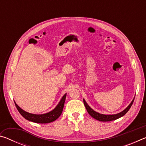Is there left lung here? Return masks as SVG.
Segmentation results:
<instances>
[{
	"instance_id": "left-lung-1",
	"label": "left lung",
	"mask_w": 146,
	"mask_h": 146,
	"mask_svg": "<svg viewBox=\"0 0 146 146\" xmlns=\"http://www.w3.org/2000/svg\"><path fill=\"white\" fill-rule=\"evenodd\" d=\"M134 99H135V98H133L132 102L130 103V104L124 110H123L122 112L117 113V114H115V115L100 114V113L96 112L95 111H94L93 110V109H91L90 106H88L87 102H86V100L84 99H83V101H84V106L86 108V110H87V111L88 112L89 114L91 116V117L94 118H95L96 120L102 121V122H109V121L117 120V119H118V118L122 117L123 115L126 114V113L128 111H129L130 108L131 107L133 103V102H134Z\"/></svg>"
}]
</instances>
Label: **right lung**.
I'll return each mask as SVG.
<instances>
[{"label": "right lung", "instance_id": "right-lung-1", "mask_svg": "<svg viewBox=\"0 0 146 146\" xmlns=\"http://www.w3.org/2000/svg\"><path fill=\"white\" fill-rule=\"evenodd\" d=\"M66 97V93L64 95L58 105L56 106L55 109H53L52 111H49L45 114L42 115H35L32 114V113H29L24 111L23 109H21L19 106L17 104L16 102H15V104L16 106V108L18 110L19 112L21 113V115L23 117L26 118V120H28L31 122H35V123H47L49 122H52L53 121L57 119V118L60 117V115L62 112L64 102H65Z\"/></svg>", "mask_w": 146, "mask_h": 146}]
</instances>
